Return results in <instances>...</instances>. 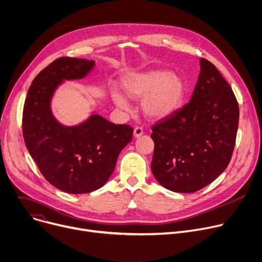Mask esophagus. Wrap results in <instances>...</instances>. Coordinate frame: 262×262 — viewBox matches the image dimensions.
Wrapping results in <instances>:
<instances>
[{
    "label": "esophagus",
    "mask_w": 262,
    "mask_h": 262,
    "mask_svg": "<svg viewBox=\"0 0 262 262\" xmlns=\"http://www.w3.org/2000/svg\"><path fill=\"white\" fill-rule=\"evenodd\" d=\"M142 135H143V128H142V127H140V126L135 127V129H134V136H135V138H138V137H140V136H142Z\"/></svg>",
    "instance_id": "esophagus-1"
}]
</instances>
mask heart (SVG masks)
Returning a JSON list of instances; mask_svg holds the SVG:
<instances>
[{"mask_svg": "<svg viewBox=\"0 0 262 262\" xmlns=\"http://www.w3.org/2000/svg\"><path fill=\"white\" fill-rule=\"evenodd\" d=\"M122 89L130 99H142V112L147 118L159 120L175 113L186 94L185 81L167 71H150L130 74L122 81ZM112 98L116 106L128 108L127 99L114 91Z\"/></svg>", "mask_w": 262, "mask_h": 262, "instance_id": "obj_1", "label": "heart"}]
</instances>
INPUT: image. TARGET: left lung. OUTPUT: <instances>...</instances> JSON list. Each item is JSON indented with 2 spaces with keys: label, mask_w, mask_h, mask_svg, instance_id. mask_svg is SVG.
<instances>
[{
  "label": "left lung",
  "mask_w": 262,
  "mask_h": 262,
  "mask_svg": "<svg viewBox=\"0 0 262 262\" xmlns=\"http://www.w3.org/2000/svg\"><path fill=\"white\" fill-rule=\"evenodd\" d=\"M189 102L152 125V175L176 193H194L228 167L236 142L239 106L230 84L206 59Z\"/></svg>",
  "instance_id": "8db88e82"
}]
</instances>
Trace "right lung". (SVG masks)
<instances>
[{"instance_id":"obj_1","label":"right lung","mask_w":262,"mask_h":262,"mask_svg":"<svg viewBox=\"0 0 262 262\" xmlns=\"http://www.w3.org/2000/svg\"><path fill=\"white\" fill-rule=\"evenodd\" d=\"M95 61L59 58L33 79L23 108L26 147L44 178L69 194L91 193L107 182L120 151L134 128L92 115L76 126H64L51 113L50 102L64 80L84 78Z\"/></svg>"}]
</instances>
